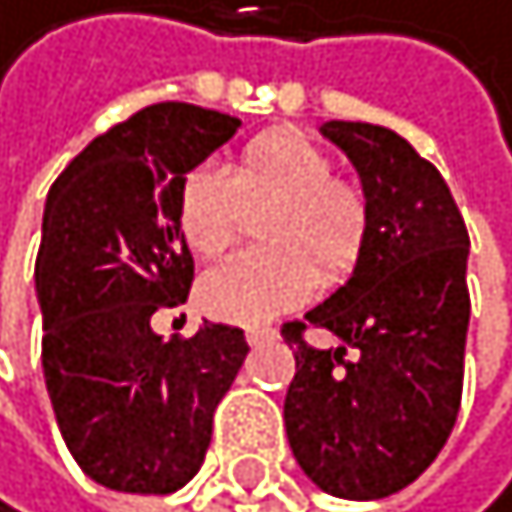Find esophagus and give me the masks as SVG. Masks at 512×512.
Returning <instances> with one entry per match:
<instances>
[{
	"label": "esophagus",
	"instance_id": "obj_1",
	"mask_svg": "<svg viewBox=\"0 0 512 512\" xmlns=\"http://www.w3.org/2000/svg\"><path fill=\"white\" fill-rule=\"evenodd\" d=\"M277 332L271 326H248L245 329V338H248V345H264V342H271Z\"/></svg>",
	"mask_w": 512,
	"mask_h": 512
}]
</instances>
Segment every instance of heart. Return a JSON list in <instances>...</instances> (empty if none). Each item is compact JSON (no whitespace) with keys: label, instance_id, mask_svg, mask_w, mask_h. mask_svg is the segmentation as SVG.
I'll list each match as a JSON object with an SVG mask.
<instances>
[{"label":"heart","instance_id":"heart-1","mask_svg":"<svg viewBox=\"0 0 512 512\" xmlns=\"http://www.w3.org/2000/svg\"><path fill=\"white\" fill-rule=\"evenodd\" d=\"M326 148L300 131H267L245 144L225 170L196 167L180 183L177 225L186 248L219 258L245 229V206H274L261 225L267 248L235 254L203 277L199 296L212 316L267 322L319 287L342 283L368 241V196L358 183L332 177Z\"/></svg>","mask_w":512,"mask_h":512}]
</instances>
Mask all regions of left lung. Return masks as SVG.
Listing matches in <instances>:
<instances>
[{"label": "left lung", "mask_w": 512, "mask_h": 512, "mask_svg": "<svg viewBox=\"0 0 512 512\" xmlns=\"http://www.w3.org/2000/svg\"><path fill=\"white\" fill-rule=\"evenodd\" d=\"M319 135L358 170L371 225L351 277L306 313L339 348L306 346L305 322L283 329L296 358L283 426L319 490L381 500L413 484L455 426L471 241L442 174L397 131L322 122Z\"/></svg>", "instance_id": "1"}]
</instances>
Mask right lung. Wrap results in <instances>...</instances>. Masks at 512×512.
Segmentation results:
<instances>
[{"label":"right lung","instance_id":"obj_1","mask_svg":"<svg viewBox=\"0 0 512 512\" xmlns=\"http://www.w3.org/2000/svg\"><path fill=\"white\" fill-rule=\"evenodd\" d=\"M238 125L157 102L99 135L47 193L34 264L44 384L70 455L109 490L174 494L193 481L245 364L241 329L203 322L193 338H164L151 326L193 283L180 183Z\"/></svg>","mask_w":512,"mask_h":512}]
</instances>
